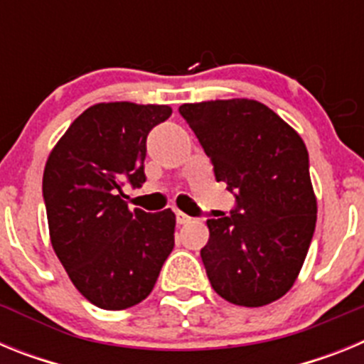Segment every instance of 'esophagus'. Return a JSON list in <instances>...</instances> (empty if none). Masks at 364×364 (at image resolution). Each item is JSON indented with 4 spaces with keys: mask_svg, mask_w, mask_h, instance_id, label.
Listing matches in <instances>:
<instances>
[{
    "mask_svg": "<svg viewBox=\"0 0 364 364\" xmlns=\"http://www.w3.org/2000/svg\"><path fill=\"white\" fill-rule=\"evenodd\" d=\"M176 222H178V224H188V222H191V217L186 215L184 211L176 210Z\"/></svg>",
    "mask_w": 364,
    "mask_h": 364,
    "instance_id": "34e87169",
    "label": "esophagus"
}]
</instances>
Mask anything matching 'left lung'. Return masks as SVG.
<instances>
[{"label": "left lung", "instance_id": "8db88e82", "mask_svg": "<svg viewBox=\"0 0 364 364\" xmlns=\"http://www.w3.org/2000/svg\"><path fill=\"white\" fill-rule=\"evenodd\" d=\"M215 178L235 191L230 217L210 218L200 257L213 290L237 306L281 299L297 281L317 222L302 138L257 100L180 105Z\"/></svg>", "mask_w": 364, "mask_h": 364}]
</instances>
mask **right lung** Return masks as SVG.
<instances>
[{
	"instance_id": "obj_1",
	"label": "right lung",
	"mask_w": 364,
	"mask_h": 364,
	"mask_svg": "<svg viewBox=\"0 0 364 364\" xmlns=\"http://www.w3.org/2000/svg\"><path fill=\"white\" fill-rule=\"evenodd\" d=\"M169 105L102 102L80 114L50 151L43 198L54 253L76 290L102 310H125L153 291L175 246L171 210H129L125 182H146L149 131Z\"/></svg>"
}]
</instances>
